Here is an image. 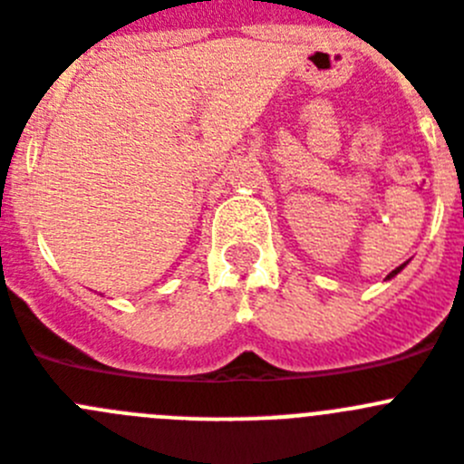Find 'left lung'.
Instances as JSON below:
<instances>
[{"instance_id":"obj_1","label":"left lung","mask_w":464,"mask_h":464,"mask_svg":"<svg viewBox=\"0 0 464 464\" xmlns=\"http://www.w3.org/2000/svg\"><path fill=\"white\" fill-rule=\"evenodd\" d=\"M404 266H407V263H402V266H398V268H395V270H391V273H388V275H386V279H393V277H395V275H398V273H400V270H402V268H404Z\"/></svg>"}]
</instances>
